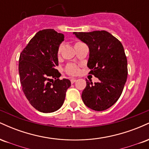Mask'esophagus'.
Segmentation results:
<instances>
[{
	"instance_id": "obj_1",
	"label": "esophagus",
	"mask_w": 149,
	"mask_h": 149,
	"mask_svg": "<svg viewBox=\"0 0 149 149\" xmlns=\"http://www.w3.org/2000/svg\"><path fill=\"white\" fill-rule=\"evenodd\" d=\"M76 81V79H74V78H71V83H74Z\"/></svg>"
}]
</instances>
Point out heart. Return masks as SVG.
<instances>
[{"label":"heart","instance_id":"heart-1","mask_svg":"<svg viewBox=\"0 0 149 149\" xmlns=\"http://www.w3.org/2000/svg\"><path fill=\"white\" fill-rule=\"evenodd\" d=\"M79 43H81V42H76V43L75 44V45ZM61 47H59V49H58V54H59V55L61 53ZM66 71H67V73L70 75H76L77 73H78V71H79V69H78V67L77 66H76V65L70 64L67 66V67H66Z\"/></svg>","mask_w":149,"mask_h":149}]
</instances>
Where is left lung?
<instances>
[{
    "mask_svg": "<svg viewBox=\"0 0 149 149\" xmlns=\"http://www.w3.org/2000/svg\"><path fill=\"white\" fill-rule=\"evenodd\" d=\"M73 34L88 45L89 73L100 80L95 84L87 80L81 95L83 103L92 110H106L117 102L127 80V61L123 46L106 31Z\"/></svg>",
    "mask_w": 149,
    "mask_h": 149,
    "instance_id": "8db88e82",
    "label": "left lung"
}]
</instances>
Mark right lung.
<instances>
[{
  "instance_id": "1",
  "label": "right lung",
  "mask_w": 149,
  "mask_h": 149,
  "mask_svg": "<svg viewBox=\"0 0 149 149\" xmlns=\"http://www.w3.org/2000/svg\"><path fill=\"white\" fill-rule=\"evenodd\" d=\"M64 34L54 29L40 31L31 39L20 54L19 73L22 90L36 109L52 113L64 104L66 92L71 86L69 79L59 80L58 49Z\"/></svg>"
}]
</instances>
